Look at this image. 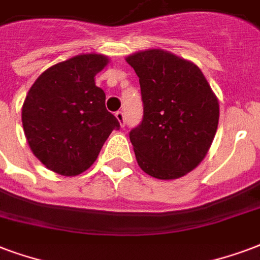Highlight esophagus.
<instances>
[{
  "label": "esophagus",
  "mask_w": 260,
  "mask_h": 260,
  "mask_svg": "<svg viewBox=\"0 0 260 260\" xmlns=\"http://www.w3.org/2000/svg\"><path fill=\"white\" fill-rule=\"evenodd\" d=\"M115 116H116V119H118L119 123H120V126L124 127V124H126V118H124V114H123L122 111H118V112L115 114Z\"/></svg>",
  "instance_id": "1"
}]
</instances>
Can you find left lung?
<instances>
[{
  "mask_svg": "<svg viewBox=\"0 0 260 260\" xmlns=\"http://www.w3.org/2000/svg\"><path fill=\"white\" fill-rule=\"evenodd\" d=\"M140 78L144 115L130 141L138 166L157 179H175L206 157L215 137L219 104L193 63L161 49L126 58Z\"/></svg>",
  "mask_w": 260,
  "mask_h": 260,
  "instance_id": "left-lung-1",
  "label": "left lung"
}]
</instances>
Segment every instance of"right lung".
<instances>
[{"instance_id":"right-lung-1","label":"right lung","mask_w":260,"mask_h":260,"mask_svg":"<svg viewBox=\"0 0 260 260\" xmlns=\"http://www.w3.org/2000/svg\"><path fill=\"white\" fill-rule=\"evenodd\" d=\"M108 63L103 54H79L42 72L31 86L21 122L31 151L49 170L78 175L97 159L120 124L105 108V93L94 83Z\"/></svg>"}]
</instances>
